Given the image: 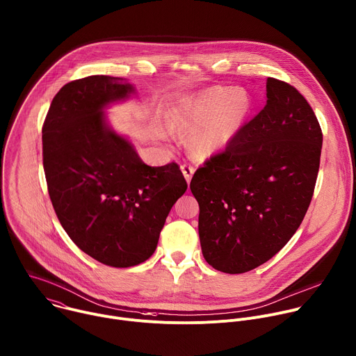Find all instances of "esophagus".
I'll list each match as a JSON object with an SVG mask.
<instances>
[{
  "mask_svg": "<svg viewBox=\"0 0 356 356\" xmlns=\"http://www.w3.org/2000/svg\"><path fill=\"white\" fill-rule=\"evenodd\" d=\"M180 169H181L183 176H184V179L187 180V183H190V180H191L193 175H194V168H193V166H188V165H181Z\"/></svg>",
  "mask_w": 356,
  "mask_h": 356,
  "instance_id": "esophagus-1",
  "label": "esophagus"
}]
</instances>
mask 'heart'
Returning a JSON list of instances; mask_svg holds the SVG:
<instances>
[{
	"mask_svg": "<svg viewBox=\"0 0 356 356\" xmlns=\"http://www.w3.org/2000/svg\"><path fill=\"white\" fill-rule=\"evenodd\" d=\"M252 107L245 89L213 86L179 100L169 111L168 123L177 134L187 136L186 148L191 156L208 159L232 143Z\"/></svg>",
	"mask_w": 356,
	"mask_h": 356,
	"instance_id": "1",
	"label": "heart"
}]
</instances>
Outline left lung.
Returning <instances> with one entry per match:
<instances>
[{
    "label": "left lung",
    "mask_w": 356,
    "mask_h": 356,
    "mask_svg": "<svg viewBox=\"0 0 356 356\" xmlns=\"http://www.w3.org/2000/svg\"><path fill=\"white\" fill-rule=\"evenodd\" d=\"M267 103L232 143L194 173L198 234L205 261L242 274L274 257L310 205L323 134L307 100L267 78Z\"/></svg>",
    "instance_id": "obj_1"
}]
</instances>
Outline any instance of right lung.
<instances>
[{
	"label": "right lung",
	"mask_w": 356,
	"mask_h": 356,
	"mask_svg": "<svg viewBox=\"0 0 356 356\" xmlns=\"http://www.w3.org/2000/svg\"><path fill=\"white\" fill-rule=\"evenodd\" d=\"M136 88L92 75L64 85L43 124V168L57 218L71 241L102 264L148 260L173 207L187 190L179 165L148 166L117 134L104 108Z\"/></svg>",
	"instance_id": "obj_1"
}]
</instances>
